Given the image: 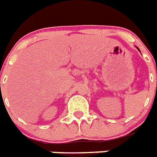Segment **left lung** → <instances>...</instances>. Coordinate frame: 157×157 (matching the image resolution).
Segmentation results:
<instances>
[{
  "instance_id": "obj_1",
  "label": "left lung",
  "mask_w": 157,
  "mask_h": 157,
  "mask_svg": "<svg viewBox=\"0 0 157 157\" xmlns=\"http://www.w3.org/2000/svg\"><path fill=\"white\" fill-rule=\"evenodd\" d=\"M138 49H139V48H138Z\"/></svg>"
}]
</instances>
